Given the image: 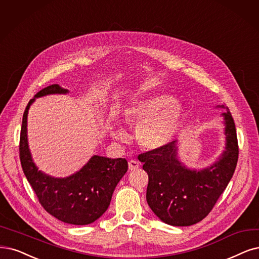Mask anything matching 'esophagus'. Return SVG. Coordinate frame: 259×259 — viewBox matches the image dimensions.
Masks as SVG:
<instances>
[{
  "label": "esophagus",
  "mask_w": 259,
  "mask_h": 259,
  "mask_svg": "<svg viewBox=\"0 0 259 259\" xmlns=\"http://www.w3.org/2000/svg\"><path fill=\"white\" fill-rule=\"evenodd\" d=\"M128 166H129L130 170H136L140 167V164H139V162L136 161V160H130L129 163H128Z\"/></svg>",
  "instance_id": "1"
}]
</instances>
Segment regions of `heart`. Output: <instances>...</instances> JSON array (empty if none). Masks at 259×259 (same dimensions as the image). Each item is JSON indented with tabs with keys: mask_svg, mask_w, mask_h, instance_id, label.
I'll list each match as a JSON object with an SVG mask.
<instances>
[{
	"mask_svg": "<svg viewBox=\"0 0 259 259\" xmlns=\"http://www.w3.org/2000/svg\"><path fill=\"white\" fill-rule=\"evenodd\" d=\"M185 115L183 103L167 94H158L132 101L123 108V117L129 123H138L136 140L146 150L166 146L176 136ZM113 136L122 140L124 131L117 127Z\"/></svg>",
	"mask_w": 259,
	"mask_h": 259,
	"instance_id": "heart-1",
	"label": "heart"
}]
</instances>
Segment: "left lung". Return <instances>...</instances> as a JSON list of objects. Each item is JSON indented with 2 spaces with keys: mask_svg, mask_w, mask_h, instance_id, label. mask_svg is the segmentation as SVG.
Instances as JSON below:
<instances>
[{
  "mask_svg": "<svg viewBox=\"0 0 259 259\" xmlns=\"http://www.w3.org/2000/svg\"><path fill=\"white\" fill-rule=\"evenodd\" d=\"M222 113L225 146L211 165L191 168L178 156V141L160 149L141 154L143 169L148 174L146 200L162 222L190 226L202 221L215 205L231 181L238 161V141L231 112Z\"/></svg>",
  "mask_w": 259,
  "mask_h": 259,
  "instance_id": "1",
  "label": "left lung"
}]
</instances>
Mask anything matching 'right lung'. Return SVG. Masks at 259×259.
<instances>
[{
    "label": "right lung",
    "mask_w": 259,
    "mask_h": 259,
    "mask_svg": "<svg viewBox=\"0 0 259 259\" xmlns=\"http://www.w3.org/2000/svg\"><path fill=\"white\" fill-rule=\"evenodd\" d=\"M68 93L53 84L38 92L28 102L22 118L20 160L23 173L47 212L64 223L88 225L107 211L115 188L128 170V163L123 158L94 155L78 171L67 177H53L38 169L27 141L28 110L36 98Z\"/></svg>",
    "instance_id": "add662e5"
}]
</instances>
